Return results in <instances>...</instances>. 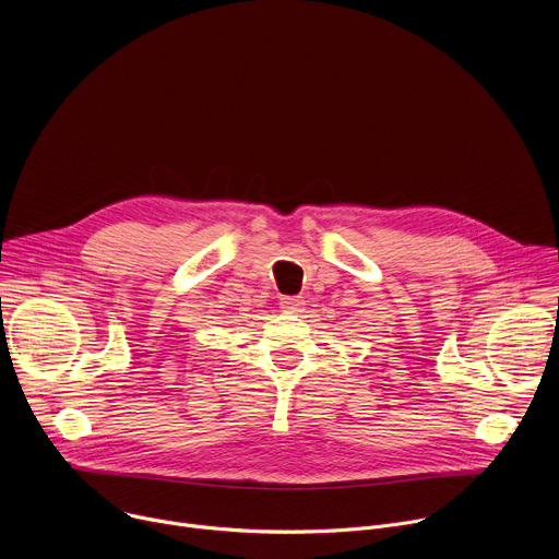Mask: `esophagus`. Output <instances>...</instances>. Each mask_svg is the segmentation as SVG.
Returning a JSON list of instances; mask_svg holds the SVG:
<instances>
[{"label":"esophagus","instance_id":"1","mask_svg":"<svg viewBox=\"0 0 559 559\" xmlns=\"http://www.w3.org/2000/svg\"><path fill=\"white\" fill-rule=\"evenodd\" d=\"M302 305H305V300L300 296H283L281 298V307L285 311H302Z\"/></svg>","mask_w":559,"mask_h":559}]
</instances>
